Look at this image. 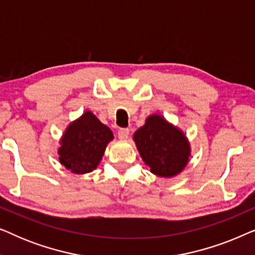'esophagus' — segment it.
Masks as SVG:
<instances>
[{"instance_id": "obj_1", "label": "esophagus", "mask_w": 255, "mask_h": 255, "mask_svg": "<svg viewBox=\"0 0 255 255\" xmlns=\"http://www.w3.org/2000/svg\"><path fill=\"white\" fill-rule=\"evenodd\" d=\"M128 134H130V130H128V128H121V130L118 131V138H120L121 140H127L128 138Z\"/></svg>"}]
</instances>
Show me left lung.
<instances>
[{
    "mask_svg": "<svg viewBox=\"0 0 255 255\" xmlns=\"http://www.w3.org/2000/svg\"><path fill=\"white\" fill-rule=\"evenodd\" d=\"M133 141L142 161L159 177L179 175L190 160L191 147L186 133L160 114L147 116L145 124L134 132Z\"/></svg>",
    "mask_w": 255,
    "mask_h": 255,
    "instance_id": "8db88e82",
    "label": "left lung"
}]
</instances>
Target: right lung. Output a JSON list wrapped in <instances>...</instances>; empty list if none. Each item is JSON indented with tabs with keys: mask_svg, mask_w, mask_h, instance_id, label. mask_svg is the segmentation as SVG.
Segmentation results:
<instances>
[{
	"mask_svg": "<svg viewBox=\"0 0 255 255\" xmlns=\"http://www.w3.org/2000/svg\"><path fill=\"white\" fill-rule=\"evenodd\" d=\"M113 139V131L92 111L86 110L65 128L59 140V162L73 174L93 172Z\"/></svg>",
	"mask_w": 255,
	"mask_h": 255,
	"instance_id": "obj_1",
	"label": "right lung"
}]
</instances>
